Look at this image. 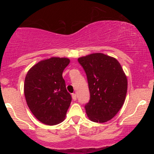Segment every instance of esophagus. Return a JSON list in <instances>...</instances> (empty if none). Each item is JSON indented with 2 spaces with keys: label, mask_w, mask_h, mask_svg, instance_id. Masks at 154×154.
I'll use <instances>...</instances> for the list:
<instances>
[{
  "label": "esophagus",
  "mask_w": 154,
  "mask_h": 154,
  "mask_svg": "<svg viewBox=\"0 0 154 154\" xmlns=\"http://www.w3.org/2000/svg\"><path fill=\"white\" fill-rule=\"evenodd\" d=\"M72 99H73L74 100H77V95H76L75 93H72Z\"/></svg>",
  "instance_id": "esophagus-1"
}]
</instances>
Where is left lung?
Masks as SVG:
<instances>
[{
	"label": "left lung",
	"instance_id": "obj_1",
	"mask_svg": "<svg viewBox=\"0 0 154 154\" xmlns=\"http://www.w3.org/2000/svg\"><path fill=\"white\" fill-rule=\"evenodd\" d=\"M87 75L91 98L86 104L90 120L103 123L119 112L126 98L128 79L115 58L95 53L78 59Z\"/></svg>",
	"mask_w": 154,
	"mask_h": 154
}]
</instances>
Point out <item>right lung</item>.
<instances>
[{"instance_id":"1","label":"right lung","mask_w":154,"mask_h":154,"mask_svg":"<svg viewBox=\"0 0 154 154\" xmlns=\"http://www.w3.org/2000/svg\"><path fill=\"white\" fill-rule=\"evenodd\" d=\"M70 60L51 57L39 61L25 77L24 93L28 107L42 123L55 125L63 121L72 101L62 73Z\"/></svg>"}]
</instances>
